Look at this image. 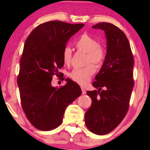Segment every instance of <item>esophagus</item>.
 Instances as JSON below:
<instances>
[{
  "label": "esophagus",
  "instance_id": "esophagus-1",
  "mask_svg": "<svg viewBox=\"0 0 150 150\" xmlns=\"http://www.w3.org/2000/svg\"><path fill=\"white\" fill-rule=\"evenodd\" d=\"M81 90H82V93L83 94H85L86 93V90L84 87H81Z\"/></svg>",
  "mask_w": 150,
  "mask_h": 150
}]
</instances>
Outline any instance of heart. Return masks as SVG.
Instances as JSON below:
<instances>
[{"instance_id": "heart-1", "label": "heart", "mask_w": 150, "mask_h": 150, "mask_svg": "<svg viewBox=\"0 0 150 150\" xmlns=\"http://www.w3.org/2000/svg\"><path fill=\"white\" fill-rule=\"evenodd\" d=\"M77 49L87 53L86 63H93L97 66H102L106 58L105 48L99 44L98 40L87 33L81 35L75 42ZM63 61L65 64L69 65L71 59V50L69 46H65L62 53ZM96 71V67L92 63L85 67L76 68L69 74V77L73 81L81 85H85L89 83Z\"/></svg>"}]
</instances>
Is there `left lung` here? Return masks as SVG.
Masks as SVG:
<instances>
[{
	"label": "left lung",
	"mask_w": 150,
	"mask_h": 150,
	"mask_svg": "<svg viewBox=\"0 0 150 150\" xmlns=\"http://www.w3.org/2000/svg\"><path fill=\"white\" fill-rule=\"evenodd\" d=\"M92 27L104 30L107 51L106 60L92 84L98 90L87 91L92 103L85 121L91 132L104 135L113 130L128 110L134 86V58L128 38L117 26L100 22Z\"/></svg>",
	"instance_id": "1"
}]
</instances>
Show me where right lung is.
I'll list each match as a JSON object with an SVG mask.
<instances>
[{"mask_svg": "<svg viewBox=\"0 0 150 150\" xmlns=\"http://www.w3.org/2000/svg\"><path fill=\"white\" fill-rule=\"evenodd\" d=\"M84 26L62 21H49L33 30L26 39L17 79L22 107L35 128L48 131L63 122L65 108L81 95L77 83L66 79L59 88L51 85L64 65L62 53L67 41ZM64 80V79H63Z\"/></svg>", "mask_w": 150, "mask_h": 150, "instance_id": "right-lung-1", "label": "right lung"}]
</instances>
